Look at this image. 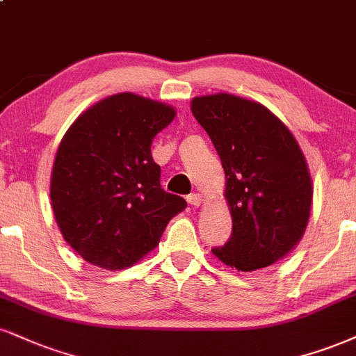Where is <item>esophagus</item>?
Masks as SVG:
<instances>
[{
    "label": "esophagus",
    "instance_id": "obj_1",
    "mask_svg": "<svg viewBox=\"0 0 356 356\" xmlns=\"http://www.w3.org/2000/svg\"><path fill=\"white\" fill-rule=\"evenodd\" d=\"M187 202L191 205H194V207H199L200 204H202V195L200 194H189L187 195Z\"/></svg>",
    "mask_w": 356,
    "mask_h": 356
}]
</instances>
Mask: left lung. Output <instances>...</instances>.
<instances>
[{"label": "left lung", "instance_id": "left-lung-1", "mask_svg": "<svg viewBox=\"0 0 356 356\" xmlns=\"http://www.w3.org/2000/svg\"><path fill=\"white\" fill-rule=\"evenodd\" d=\"M225 172L232 234L212 254L242 272L284 259L310 217L312 181L297 140L270 111L232 94L192 99Z\"/></svg>", "mask_w": 356, "mask_h": 356}]
</instances>
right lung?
I'll list each match as a JSON object with an SVG mask.
<instances>
[{"label":"right lung","instance_id":"1","mask_svg":"<svg viewBox=\"0 0 356 356\" xmlns=\"http://www.w3.org/2000/svg\"><path fill=\"white\" fill-rule=\"evenodd\" d=\"M175 111L122 92L97 102L64 134L51 175V204L64 241L86 262L131 267L161 241L187 202L161 187L152 139Z\"/></svg>","mask_w":356,"mask_h":356}]
</instances>
